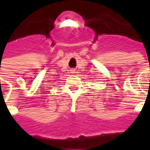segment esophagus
I'll list each match as a JSON object with an SVG mask.
<instances>
[{"label":"esophagus","mask_w":150,"mask_h":150,"mask_svg":"<svg viewBox=\"0 0 150 150\" xmlns=\"http://www.w3.org/2000/svg\"><path fill=\"white\" fill-rule=\"evenodd\" d=\"M74 71H75L74 70H71V72H72V73H75V72H74Z\"/></svg>","instance_id":"1"}]
</instances>
